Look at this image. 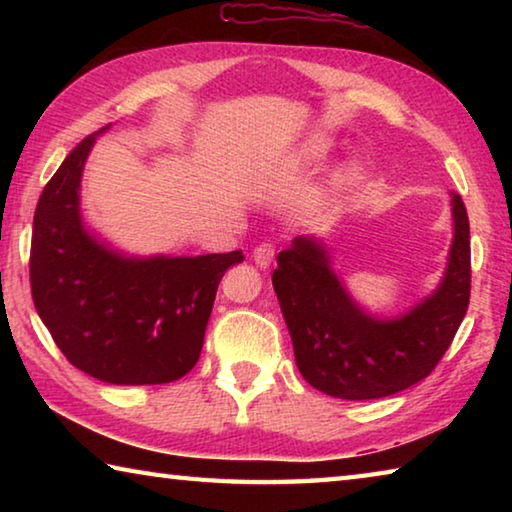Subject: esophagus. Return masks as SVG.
Here are the masks:
<instances>
[{
	"instance_id": "esophagus-1",
	"label": "esophagus",
	"mask_w": 512,
	"mask_h": 512,
	"mask_svg": "<svg viewBox=\"0 0 512 512\" xmlns=\"http://www.w3.org/2000/svg\"><path fill=\"white\" fill-rule=\"evenodd\" d=\"M273 257H275V246L271 244V241H262V244H259V246L253 250V259H255V264H257V266H262V268L271 266Z\"/></svg>"
}]
</instances>
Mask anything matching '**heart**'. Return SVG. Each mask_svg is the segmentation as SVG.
<instances>
[{
	"mask_svg": "<svg viewBox=\"0 0 512 512\" xmlns=\"http://www.w3.org/2000/svg\"><path fill=\"white\" fill-rule=\"evenodd\" d=\"M327 149H329L327 140H323V137H316V140L309 144V149H307V158H309V160H320V158H323V155L327 153ZM341 180H348V176H345V173H343Z\"/></svg>",
	"mask_w": 512,
	"mask_h": 512,
	"instance_id": "obj_1",
	"label": "heart"
}]
</instances>
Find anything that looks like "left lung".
Returning <instances> with one entry per match:
<instances>
[{"mask_svg":"<svg viewBox=\"0 0 512 512\" xmlns=\"http://www.w3.org/2000/svg\"><path fill=\"white\" fill-rule=\"evenodd\" d=\"M454 244L438 291L397 320L363 314L314 239L298 237L277 255L273 289L287 320L300 375L341 400H377L429 377L470 305V219L452 194Z\"/></svg>","mask_w":512,"mask_h":512,"instance_id":"left-lung-1","label":"left lung"}]
</instances>
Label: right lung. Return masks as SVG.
Listing matches in <instances>:
<instances>
[{
  "label": "right lung",
  "mask_w": 512,
  "mask_h": 512,
  "mask_svg": "<svg viewBox=\"0 0 512 512\" xmlns=\"http://www.w3.org/2000/svg\"><path fill=\"white\" fill-rule=\"evenodd\" d=\"M94 135L74 146L40 194L29 280L38 316L65 359L119 386L169 384L196 366L221 277L241 250L126 259L83 230L79 185Z\"/></svg>",
  "instance_id": "right-lung-1"
}]
</instances>
